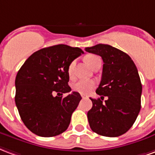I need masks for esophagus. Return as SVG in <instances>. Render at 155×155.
Returning a JSON list of instances; mask_svg holds the SVG:
<instances>
[{
    "label": "esophagus",
    "mask_w": 155,
    "mask_h": 155,
    "mask_svg": "<svg viewBox=\"0 0 155 155\" xmlns=\"http://www.w3.org/2000/svg\"><path fill=\"white\" fill-rule=\"evenodd\" d=\"M81 97H82L83 99H84V98L87 97V95H84V94H81Z\"/></svg>",
    "instance_id": "obj_1"
}]
</instances>
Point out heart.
Wrapping results in <instances>:
<instances>
[{
	"instance_id": "1",
	"label": "heart",
	"mask_w": 155,
	"mask_h": 155,
	"mask_svg": "<svg viewBox=\"0 0 155 155\" xmlns=\"http://www.w3.org/2000/svg\"><path fill=\"white\" fill-rule=\"evenodd\" d=\"M100 59V58L97 56V55H87L85 57V61L87 64H88L89 66L92 68L94 66L95 64L98 62ZM76 62L73 61L71 64H69V66L68 68V74L70 78H73V72H74V67H75ZM95 86V83L93 81L91 80H78L77 82H75L72 85L73 91L79 92V93H82V94H87L93 89Z\"/></svg>"
}]
</instances>
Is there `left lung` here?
<instances>
[{
    "instance_id": "1",
    "label": "left lung",
    "mask_w": 155,
    "mask_h": 155,
    "mask_svg": "<svg viewBox=\"0 0 155 155\" xmlns=\"http://www.w3.org/2000/svg\"><path fill=\"white\" fill-rule=\"evenodd\" d=\"M85 50L101 56L104 63L96 91L102 100L91 98L90 127L100 135L120 136L130 129L140 110L142 85L137 68L128 54L110 45L99 44ZM104 96L108 97L105 103Z\"/></svg>"
}]
</instances>
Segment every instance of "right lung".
<instances>
[{"mask_svg":"<svg viewBox=\"0 0 155 155\" xmlns=\"http://www.w3.org/2000/svg\"><path fill=\"white\" fill-rule=\"evenodd\" d=\"M82 54L81 48L66 45L42 48L18 71L15 105L25 125L34 134L52 137L68 129L82 97L77 91L65 97L58 95L71 91L68 68Z\"/></svg>","mask_w":155,"mask_h":155,"instance_id":"obj_1","label":"right lung"}]
</instances>
